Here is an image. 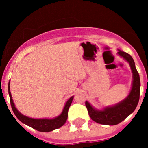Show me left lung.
<instances>
[{
    "label": "left lung",
    "instance_id": "obj_1",
    "mask_svg": "<svg viewBox=\"0 0 148 148\" xmlns=\"http://www.w3.org/2000/svg\"><path fill=\"white\" fill-rule=\"evenodd\" d=\"M118 55L127 61L132 72V84L129 95L122 102L114 106L107 107L102 110L94 108L87 101L85 104L89 117L97 123L106 125H115L122 122L136 109L140 99V79L135 67V62L130 54L118 49Z\"/></svg>",
    "mask_w": 148,
    "mask_h": 148
}]
</instances>
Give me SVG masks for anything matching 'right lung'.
<instances>
[{"label":"right lung","mask_w":148,"mask_h":148,"mask_svg":"<svg viewBox=\"0 0 148 148\" xmlns=\"http://www.w3.org/2000/svg\"><path fill=\"white\" fill-rule=\"evenodd\" d=\"M8 94H9L10 97V105H11L12 110L16 117L21 122L26 124V125L36 130L40 131V132H50V131L54 130L63 126L67 120L69 108L70 105L72 102L73 98H74V96H72L68 99V101L66 102L63 111L58 117L53 119H34L22 114L15 107L10 92V82H8Z\"/></svg>","instance_id":"add662e5"}]
</instances>
